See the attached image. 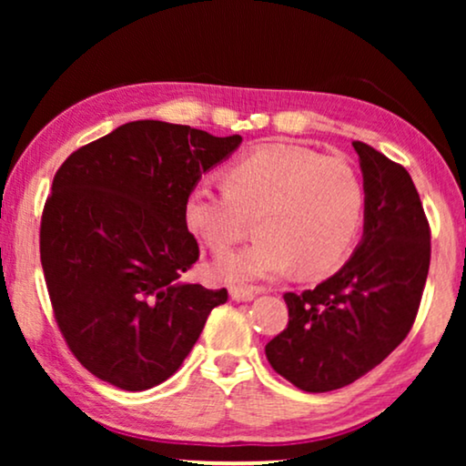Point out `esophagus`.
Returning <instances> with one entry per match:
<instances>
[{
	"label": "esophagus",
	"mask_w": 466,
	"mask_h": 466,
	"mask_svg": "<svg viewBox=\"0 0 466 466\" xmlns=\"http://www.w3.org/2000/svg\"><path fill=\"white\" fill-rule=\"evenodd\" d=\"M258 292L260 290L257 289H241V286H235V289H231V299L233 301H252Z\"/></svg>",
	"instance_id": "34e87169"
}]
</instances>
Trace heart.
Masks as SVG:
<instances>
[{"instance_id":"1","label":"heart","mask_w":466,"mask_h":466,"mask_svg":"<svg viewBox=\"0 0 466 466\" xmlns=\"http://www.w3.org/2000/svg\"><path fill=\"white\" fill-rule=\"evenodd\" d=\"M365 212L360 176L339 157L305 148H258L227 171V184L203 177L184 199L187 227L222 257L257 218L260 238L222 258L225 282L273 279L290 269L322 276L352 250Z\"/></svg>"}]
</instances>
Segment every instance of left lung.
<instances>
[{"mask_svg":"<svg viewBox=\"0 0 466 466\" xmlns=\"http://www.w3.org/2000/svg\"><path fill=\"white\" fill-rule=\"evenodd\" d=\"M365 180V233L352 258L316 289L286 292L289 324L265 346L273 371L305 392L352 384L416 320L431 265V227L411 176L352 142Z\"/></svg>","mask_w":466,"mask_h":466,"instance_id":"1","label":"left lung"}]
</instances>
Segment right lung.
Returning a JSON list of instances; mask_svg holds the SVG:
<instances>
[{"label": "right lung", "instance_id": "right-lung-1", "mask_svg": "<svg viewBox=\"0 0 466 466\" xmlns=\"http://www.w3.org/2000/svg\"><path fill=\"white\" fill-rule=\"evenodd\" d=\"M241 144L188 125L136 120L56 169L42 209L40 260L76 360L120 390L171 378L227 289L182 282L199 244L184 199Z\"/></svg>", "mask_w": 466, "mask_h": 466}]
</instances>
